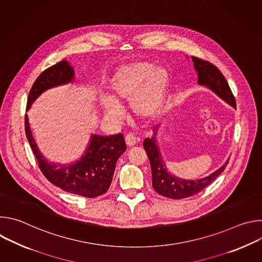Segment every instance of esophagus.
I'll use <instances>...</instances> for the list:
<instances>
[{"label":"esophagus","instance_id":"obj_1","mask_svg":"<svg viewBox=\"0 0 262 262\" xmlns=\"http://www.w3.org/2000/svg\"><path fill=\"white\" fill-rule=\"evenodd\" d=\"M125 143L128 147H133L137 144V138L133 134H127L125 136Z\"/></svg>","mask_w":262,"mask_h":262}]
</instances>
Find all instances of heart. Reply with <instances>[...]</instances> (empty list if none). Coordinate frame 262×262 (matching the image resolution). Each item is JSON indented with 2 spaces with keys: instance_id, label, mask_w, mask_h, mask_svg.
I'll return each mask as SVG.
<instances>
[{
  "instance_id": "obj_1",
  "label": "heart",
  "mask_w": 262,
  "mask_h": 262,
  "mask_svg": "<svg viewBox=\"0 0 262 262\" xmlns=\"http://www.w3.org/2000/svg\"><path fill=\"white\" fill-rule=\"evenodd\" d=\"M170 86V73L162 65L137 61L120 66L107 83L108 95L100 98L104 114L113 120L123 118L121 104L130 103L133 113L154 120L164 110Z\"/></svg>"
}]
</instances>
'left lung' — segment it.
<instances>
[{
  "instance_id": "obj_1",
  "label": "left lung",
  "mask_w": 262,
  "mask_h": 262,
  "mask_svg": "<svg viewBox=\"0 0 262 262\" xmlns=\"http://www.w3.org/2000/svg\"><path fill=\"white\" fill-rule=\"evenodd\" d=\"M192 61L194 63L195 70L197 71L198 84L200 86H204L210 89L224 101L227 102L232 107H235V98L222 72L214 65L207 61L201 60L196 57H192ZM159 127L160 125L155 127V133L151 139H145L143 146L151 166L152 186L160 195L171 199H182L193 196L199 193L201 190H203L205 186L212 182L224 170H225L228 164V160L217 170H215L208 176L200 179L189 180L172 175L167 170L166 163L163 160L161 149L157 141Z\"/></svg>"
}]
</instances>
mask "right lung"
<instances>
[{
	"label": "right lung",
	"instance_id": "add662e5",
	"mask_svg": "<svg viewBox=\"0 0 262 262\" xmlns=\"http://www.w3.org/2000/svg\"><path fill=\"white\" fill-rule=\"evenodd\" d=\"M76 73L69 62L63 60L46 69L29 93L27 111L43 92L55 87L74 83ZM27 139L43 175L61 190L87 198L104 194L113 179L116 163L126 150L122 134L112 136L91 135L84 155L70 164L52 163L40 152L33 138L28 115L25 116Z\"/></svg>",
	"mask_w": 262,
	"mask_h": 262
}]
</instances>
